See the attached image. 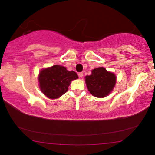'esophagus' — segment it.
<instances>
[{
    "label": "esophagus",
    "instance_id": "obj_1",
    "mask_svg": "<svg viewBox=\"0 0 155 155\" xmlns=\"http://www.w3.org/2000/svg\"><path fill=\"white\" fill-rule=\"evenodd\" d=\"M79 78H82L83 77V73L82 72L79 73Z\"/></svg>",
    "mask_w": 155,
    "mask_h": 155
}]
</instances>
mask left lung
Here are the masks:
<instances>
[{
    "mask_svg": "<svg viewBox=\"0 0 155 155\" xmlns=\"http://www.w3.org/2000/svg\"><path fill=\"white\" fill-rule=\"evenodd\" d=\"M116 81L114 74L107 71L104 67L93 69L91 75L85 76L88 90L97 97H104L109 95L114 87Z\"/></svg>",
    "mask_w": 155,
    "mask_h": 155,
    "instance_id": "left-lung-1",
    "label": "left lung"
}]
</instances>
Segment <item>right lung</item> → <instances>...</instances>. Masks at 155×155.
<instances>
[{
    "mask_svg": "<svg viewBox=\"0 0 155 155\" xmlns=\"http://www.w3.org/2000/svg\"><path fill=\"white\" fill-rule=\"evenodd\" d=\"M78 79V75L73 71H68L62 65L42 69L39 73V87L47 97L56 99L65 93L73 80Z\"/></svg>",
    "mask_w": 155,
    "mask_h": 155,
    "instance_id": "obj_1",
    "label": "right lung"
}]
</instances>
